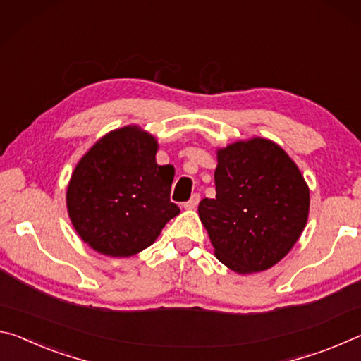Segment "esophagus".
Segmentation results:
<instances>
[{"label": "esophagus", "mask_w": 361, "mask_h": 361, "mask_svg": "<svg viewBox=\"0 0 361 361\" xmlns=\"http://www.w3.org/2000/svg\"><path fill=\"white\" fill-rule=\"evenodd\" d=\"M200 198H202V197H200V193H193L192 198L184 203V208L185 209H195L200 203Z\"/></svg>", "instance_id": "34e87169"}]
</instances>
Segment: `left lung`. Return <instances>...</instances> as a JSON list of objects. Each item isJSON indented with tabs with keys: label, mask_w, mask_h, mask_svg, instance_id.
<instances>
[{
	"label": "left lung",
	"mask_w": 361,
	"mask_h": 361,
	"mask_svg": "<svg viewBox=\"0 0 361 361\" xmlns=\"http://www.w3.org/2000/svg\"><path fill=\"white\" fill-rule=\"evenodd\" d=\"M216 198L198 214L222 264L238 274L267 270L286 256L309 216V187L285 150L267 139L217 153Z\"/></svg>",
	"instance_id": "8db88e82"
}]
</instances>
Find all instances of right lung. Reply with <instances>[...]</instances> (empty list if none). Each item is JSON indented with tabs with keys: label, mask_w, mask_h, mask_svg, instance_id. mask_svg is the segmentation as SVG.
Here are the masks:
<instances>
[{
	"label": "right lung",
	"mask_w": 361,
	"mask_h": 361,
	"mask_svg": "<svg viewBox=\"0 0 361 361\" xmlns=\"http://www.w3.org/2000/svg\"><path fill=\"white\" fill-rule=\"evenodd\" d=\"M157 140L139 128H121L81 158L67 190L76 232L97 252L128 257L150 246L179 214L171 202L174 168L155 161Z\"/></svg>",
	"instance_id": "add662e5"
}]
</instances>
